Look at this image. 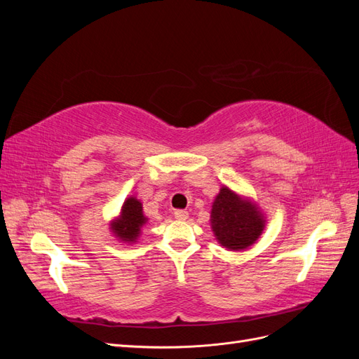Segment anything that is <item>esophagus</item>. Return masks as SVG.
<instances>
[{"mask_svg":"<svg viewBox=\"0 0 359 359\" xmlns=\"http://www.w3.org/2000/svg\"><path fill=\"white\" fill-rule=\"evenodd\" d=\"M173 215H175V219H178V220H187L189 219V212L184 211V210H177L175 212H173Z\"/></svg>","mask_w":359,"mask_h":359,"instance_id":"obj_1","label":"esophagus"}]
</instances>
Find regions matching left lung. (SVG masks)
I'll return each mask as SVG.
<instances>
[{
  "mask_svg": "<svg viewBox=\"0 0 359 359\" xmlns=\"http://www.w3.org/2000/svg\"><path fill=\"white\" fill-rule=\"evenodd\" d=\"M211 224L222 245L243 250L262 233L265 220L255 205L243 201L231 189L223 187L212 203Z\"/></svg>",
  "mask_w": 359,
  "mask_h": 359,
  "instance_id": "1",
  "label": "left lung"
}]
</instances>
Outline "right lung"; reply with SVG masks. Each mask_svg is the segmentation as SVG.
I'll return each instance as SVG.
<instances>
[{"instance_id": "obj_1", "label": "right lung", "mask_w": 359, "mask_h": 359, "mask_svg": "<svg viewBox=\"0 0 359 359\" xmlns=\"http://www.w3.org/2000/svg\"><path fill=\"white\" fill-rule=\"evenodd\" d=\"M147 217L142 212V203L137 199L130 198L124 202L121 215L119 219L112 224V231L115 236H118L121 241L133 243L140 233V227L145 224Z\"/></svg>"}]
</instances>
